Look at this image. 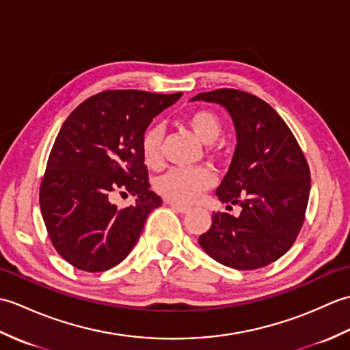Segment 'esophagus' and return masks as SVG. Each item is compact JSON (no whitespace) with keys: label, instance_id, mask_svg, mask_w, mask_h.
<instances>
[{"label":"esophagus","instance_id":"obj_1","mask_svg":"<svg viewBox=\"0 0 350 350\" xmlns=\"http://www.w3.org/2000/svg\"><path fill=\"white\" fill-rule=\"evenodd\" d=\"M165 203H167L168 206H171V209H174L176 212H180V213H187V212H189V207H188V206L177 204V203L170 202V200H165Z\"/></svg>","mask_w":350,"mask_h":350}]
</instances>
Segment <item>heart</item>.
<instances>
[{"label":"heart","instance_id":"heart-1","mask_svg":"<svg viewBox=\"0 0 350 350\" xmlns=\"http://www.w3.org/2000/svg\"><path fill=\"white\" fill-rule=\"evenodd\" d=\"M189 131L204 144H212L222 133V120L211 109H196L185 117ZM163 129L161 124H152L141 137V154L144 163L150 168H159L162 163ZM215 185V176L209 168L192 170L173 168L158 177L154 189L170 202L177 204H192Z\"/></svg>","mask_w":350,"mask_h":350}]
</instances>
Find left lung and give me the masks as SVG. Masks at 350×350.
Wrapping results in <instances>:
<instances>
[{
	"mask_svg": "<svg viewBox=\"0 0 350 350\" xmlns=\"http://www.w3.org/2000/svg\"><path fill=\"white\" fill-rule=\"evenodd\" d=\"M192 100L219 103L233 118L237 144L217 196L227 209L242 207L239 217L213 213L200 247L234 269L271 265L295 243L306 219L311 187L306 156L277 111L254 94L218 88Z\"/></svg>",
	"mask_w": 350,
	"mask_h": 350,
	"instance_id": "8db88e82",
	"label": "left lung"
}]
</instances>
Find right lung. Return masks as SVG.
<instances>
[{"mask_svg":"<svg viewBox=\"0 0 350 350\" xmlns=\"http://www.w3.org/2000/svg\"><path fill=\"white\" fill-rule=\"evenodd\" d=\"M182 93L107 90L66 118L40 183V211L58 254L87 272L118 265L135 247L147 215L162 204L150 191L141 137ZM116 191L137 197L118 210Z\"/></svg>","mask_w":350,"mask_h":350,"instance_id":"right-lung-1","label":"right lung"}]
</instances>
